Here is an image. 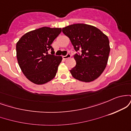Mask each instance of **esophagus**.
<instances>
[{
    "label": "esophagus",
    "mask_w": 131,
    "mask_h": 131,
    "mask_svg": "<svg viewBox=\"0 0 131 131\" xmlns=\"http://www.w3.org/2000/svg\"><path fill=\"white\" fill-rule=\"evenodd\" d=\"M62 57H63V58L64 60H66V59H67V58H70V57H71V55H70V53H68L67 55H65V56H63Z\"/></svg>",
    "instance_id": "obj_1"
}]
</instances>
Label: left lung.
<instances>
[{"instance_id":"left-lung-1","label":"left lung","mask_w":131,"mask_h":131,"mask_svg":"<svg viewBox=\"0 0 131 131\" xmlns=\"http://www.w3.org/2000/svg\"><path fill=\"white\" fill-rule=\"evenodd\" d=\"M74 50L76 64L70 70L73 77L91 82L101 75L106 68L110 51L108 37L96 27L78 23L62 28ZM80 52V53L79 52Z\"/></svg>"}]
</instances>
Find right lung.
<instances>
[{
  "label": "right lung",
  "mask_w": 131,
  "mask_h": 131,
  "mask_svg": "<svg viewBox=\"0 0 131 131\" xmlns=\"http://www.w3.org/2000/svg\"><path fill=\"white\" fill-rule=\"evenodd\" d=\"M61 28L42 27L24 34L16 43V57L25 76L36 84L53 79L62 57L54 55L51 44L60 34ZM51 50V54L48 51Z\"/></svg>",
  "instance_id": "obj_1"
}]
</instances>
